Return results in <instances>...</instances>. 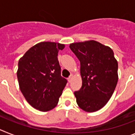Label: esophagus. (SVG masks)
<instances>
[{
	"mask_svg": "<svg viewBox=\"0 0 135 135\" xmlns=\"http://www.w3.org/2000/svg\"><path fill=\"white\" fill-rule=\"evenodd\" d=\"M73 77V75H71L69 76V77L68 78V81H69V82H71V80H72V78Z\"/></svg>",
	"mask_w": 135,
	"mask_h": 135,
	"instance_id": "obj_1",
	"label": "esophagus"
}]
</instances>
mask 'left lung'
Segmentation results:
<instances>
[{
    "label": "left lung",
    "mask_w": 135,
    "mask_h": 135,
    "mask_svg": "<svg viewBox=\"0 0 135 135\" xmlns=\"http://www.w3.org/2000/svg\"><path fill=\"white\" fill-rule=\"evenodd\" d=\"M69 47L80 61L82 85L74 92L77 105L86 112L98 111L111 98L118 81L113 50L94 40L73 43Z\"/></svg>",
    "instance_id": "obj_1"
}]
</instances>
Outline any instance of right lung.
<instances>
[{
    "label": "right lung",
    "mask_w": 135,
    "mask_h": 135,
    "mask_svg": "<svg viewBox=\"0 0 135 135\" xmlns=\"http://www.w3.org/2000/svg\"><path fill=\"white\" fill-rule=\"evenodd\" d=\"M65 45L45 41L30 47L19 60L17 77L27 102L41 111L57 105L67 81L61 76L58 60L59 50Z\"/></svg>",
    "instance_id": "right-lung-1"
}]
</instances>
